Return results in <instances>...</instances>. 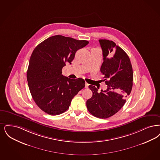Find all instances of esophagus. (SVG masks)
Wrapping results in <instances>:
<instances>
[{"label":"esophagus","instance_id":"1","mask_svg":"<svg viewBox=\"0 0 160 160\" xmlns=\"http://www.w3.org/2000/svg\"><path fill=\"white\" fill-rule=\"evenodd\" d=\"M89 84L88 83H85V88H88V87H89Z\"/></svg>","mask_w":160,"mask_h":160}]
</instances>
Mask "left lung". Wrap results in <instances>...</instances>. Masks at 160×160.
I'll return each mask as SVG.
<instances>
[{"mask_svg":"<svg viewBox=\"0 0 160 160\" xmlns=\"http://www.w3.org/2000/svg\"><path fill=\"white\" fill-rule=\"evenodd\" d=\"M102 50L103 62L101 72L107 89L98 92L94 86H89L93 95L86 102L92 115L107 118L117 113L126 101L132 89L133 73L128 54L112 41L99 40Z\"/></svg>","mask_w":160,"mask_h":160,"instance_id":"obj_1","label":"left lung"}]
</instances>
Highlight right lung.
<instances>
[{
	"label": "right lung",
	"mask_w": 160,
	"mask_h": 160,
	"mask_svg": "<svg viewBox=\"0 0 160 160\" xmlns=\"http://www.w3.org/2000/svg\"><path fill=\"white\" fill-rule=\"evenodd\" d=\"M88 43L87 40L56 35L46 39L34 49L27 79L33 100L46 113H63L69 108L72 98L84 88L83 79L65 77L62 69L66 63L71 64L76 52Z\"/></svg>",
	"instance_id": "1"
}]
</instances>
